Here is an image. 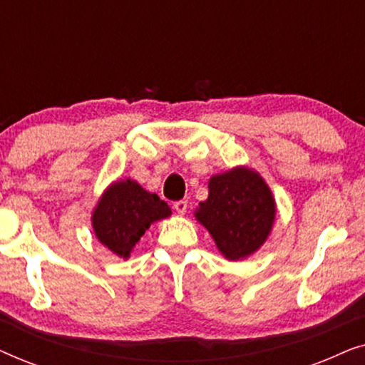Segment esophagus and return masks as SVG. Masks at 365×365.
<instances>
[{"label":"esophagus","mask_w":365,"mask_h":365,"mask_svg":"<svg viewBox=\"0 0 365 365\" xmlns=\"http://www.w3.org/2000/svg\"><path fill=\"white\" fill-rule=\"evenodd\" d=\"M173 207L176 209L178 214H181V216H182V214L186 212V209H187V201H176V202H174Z\"/></svg>","instance_id":"1"}]
</instances>
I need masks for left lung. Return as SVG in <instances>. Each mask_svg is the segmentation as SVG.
I'll list each match as a JSON object with an SVG mask.
<instances>
[{
	"label": "left lung",
	"instance_id": "1",
	"mask_svg": "<svg viewBox=\"0 0 365 365\" xmlns=\"http://www.w3.org/2000/svg\"><path fill=\"white\" fill-rule=\"evenodd\" d=\"M209 196L194 216L229 261L251 256L266 242L276 219V201L261 174L246 166L209 179Z\"/></svg>",
	"mask_w": 365,
	"mask_h": 365
}]
</instances>
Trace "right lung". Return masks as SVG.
I'll list each match as a JSON object with an SVG mask.
<instances>
[{"mask_svg": "<svg viewBox=\"0 0 365 365\" xmlns=\"http://www.w3.org/2000/svg\"><path fill=\"white\" fill-rule=\"evenodd\" d=\"M169 216L168 202L128 178L113 182L103 192L91 221L98 241L116 256L128 259L149 226Z\"/></svg>", "mask_w": 365, "mask_h": 365, "instance_id": "obj_1", "label": "right lung"}]
</instances>
